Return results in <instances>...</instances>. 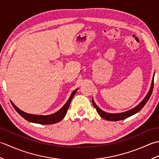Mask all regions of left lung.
I'll list each match as a JSON object with an SVG mask.
<instances>
[{"label": "left lung", "instance_id": "left-lung-1", "mask_svg": "<svg viewBox=\"0 0 159 159\" xmlns=\"http://www.w3.org/2000/svg\"><path fill=\"white\" fill-rule=\"evenodd\" d=\"M153 87H154V77L152 79V81L150 89L146 95V96L145 97V98L142 101H141V102L139 104H138L137 107H135L134 108H133V109H132L129 111H126V112L120 113H109L104 112V111H103L102 110H101L100 108L96 105L95 102L93 101V98H92V103H93V107L96 108L98 113L100 115V116L104 118V119H105L106 120H109V121L122 120L126 119V118H127V117H129L132 116H133V115L138 113L141 109H142V108L145 106V104L147 103L148 100L150 99L151 94H152V93Z\"/></svg>", "mask_w": 159, "mask_h": 159}]
</instances>
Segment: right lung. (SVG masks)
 <instances>
[{"instance_id":"obj_1","label":"right lung","mask_w":159,"mask_h":159,"mask_svg":"<svg viewBox=\"0 0 159 159\" xmlns=\"http://www.w3.org/2000/svg\"><path fill=\"white\" fill-rule=\"evenodd\" d=\"M77 89H75L72 93L69 100L67 101L66 103L64 104L61 109L59 110L58 111H57L56 113L51 115H48V116H39V115H33V114H29L27 113H25L24 112V111L20 110V109H18V108L17 107L15 104L11 102H11L12 104L13 108L16 109L17 112H18L23 118H25L26 120L30 121V122L39 124H45V125L52 124L59 122V121L62 120L63 119V117H65L66 114L67 113V109H68V108L70 107L71 100H72L73 97L74 96V95H75Z\"/></svg>"}]
</instances>
